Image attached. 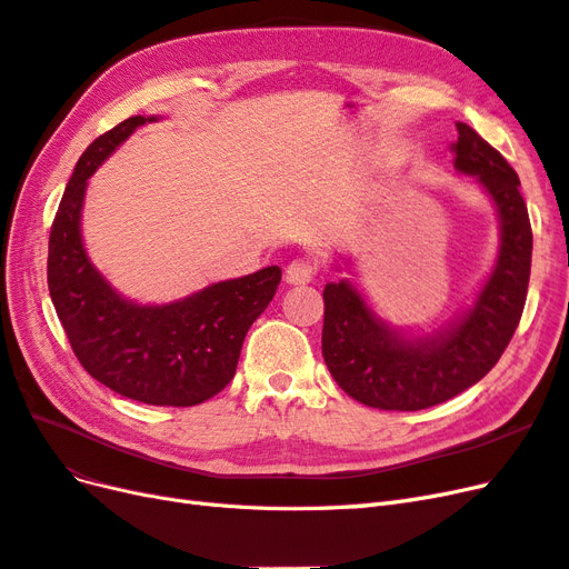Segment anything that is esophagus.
Returning <instances> with one entry per match:
<instances>
[{
	"label": "esophagus",
	"mask_w": 569,
	"mask_h": 569,
	"mask_svg": "<svg viewBox=\"0 0 569 569\" xmlns=\"http://www.w3.org/2000/svg\"><path fill=\"white\" fill-rule=\"evenodd\" d=\"M318 272V266L313 261H308V258H297V261H291L284 270V280L287 284H308Z\"/></svg>",
	"instance_id": "34e87169"
}]
</instances>
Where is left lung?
<instances>
[{"instance_id":"obj_1","label":"left lung","mask_w":569,"mask_h":569,"mask_svg":"<svg viewBox=\"0 0 569 569\" xmlns=\"http://www.w3.org/2000/svg\"><path fill=\"white\" fill-rule=\"evenodd\" d=\"M458 173L475 178L498 218V256L470 306L439 330L412 337L377 316L349 278L322 289V358L351 399L380 410H422L477 385L506 351L522 318L531 270V226L520 178L489 142L456 123ZM339 270V268H337Z\"/></svg>"}]
</instances>
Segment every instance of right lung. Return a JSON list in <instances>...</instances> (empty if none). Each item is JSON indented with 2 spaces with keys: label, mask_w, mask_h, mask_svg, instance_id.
<instances>
[{
  "label": "right lung",
  "mask_w": 569,
  "mask_h": 569,
  "mask_svg": "<svg viewBox=\"0 0 569 569\" xmlns=\"http://www.w3.org/2000/svg\"><path fill=\"white\" fill-rule=\"evenodd\" d=\"M159 116H132L82 151L49 234L47 282L66 337L97 382L149 406H197L226 389L253 320L278 291L268 266L168 303H137L99 272L84 249L88 180L128 137Z\"/></svg>",
  "instance_id": "right-lung-1"
}]
</instances>
